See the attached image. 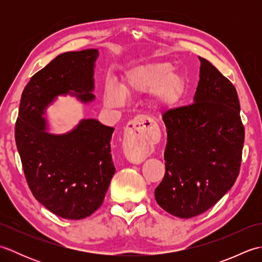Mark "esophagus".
<instances>
[{
    "label": "esophagus",
    "mask_w": 262,
    "mask_h": 262,
    "mask_svg": "<svg viewBox=\"0 0 262 262\" xmlns=\"http://www.w3.org/2000/svg\"><path fill=\"white\" fill-rule=\"evenodd\" d=\"M146 122L147 118L145 117H136L132 121L133 127L125 134L122 147L127 159L133 163H142L151 153L152 148L149 143L152 137L148 132L149 126L146 125Z\"/></svg>",
    "instance_id": "obj_1"
}]
</instances>
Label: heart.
<instances>
[{"label":"heart","instance_id":"b5f03b06","mask_svg":"<svg viewBox=\"0 0 262 262\" xmlns=\"http://www.w3.org/2000/svg\"><path fill=\"white\" fill-rule=\"evenodd\" d=\"M187 80L169 62H153L135 66L126 72L121 86L109 82L103 92L108 107H120L125 96H138L149 91V101L157 109L173 107L185 96Z\"/></svg>","mask_w":262,"mask_h":262}]
</instances>
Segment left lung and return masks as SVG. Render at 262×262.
<instances>
[{
  "mask_svg": "<svg viewBox=\"0 0 262 262\" xmlns=\"http://www.w3.org/2000/svg\"><path fill=\"white\" fill-rule=\"evenodd\" d=\"M192 104L165 111V174L155 200L169 214L191 219L219 202L238 176L244 143L234 85L199 57Z\"/></svg>",
  "mask_w": 262,
  "mask_h": 262,
  "instance_id": "1",
  "label": "left lung"
}]
</instances>
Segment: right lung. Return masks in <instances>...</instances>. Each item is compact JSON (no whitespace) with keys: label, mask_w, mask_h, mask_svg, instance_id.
Returning <instances> with one entry per match:
<instances>
[{"label":"right lung","mask_w":262,"mask_h":262,"mask_svg":"<svg viewBox=\"0 0 262 262\" xmlns=\"http://www.w3.org/2000/svg\"><path fill=\"white\" fill-rule=\"evenodd\" d=\"M98 49L60 54L33 75L21 96L15 143L33 196L52 213L82 220L94 213L107 192L115 165L114 127L94 118L53 134L46 109L59 96L92 102Z\"/></svg>","instance_id":"right-lung-1"}]
</instances>
